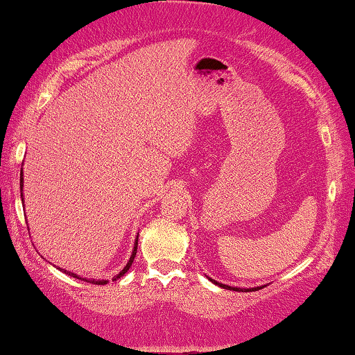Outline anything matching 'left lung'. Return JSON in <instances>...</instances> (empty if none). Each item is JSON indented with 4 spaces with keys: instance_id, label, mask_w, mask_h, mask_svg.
I'll return each mask as SVG.
<instances>
[{
    "instance_id": "8db88e82",
    "label": "left lung",
    "mask_w": 355,
    "mask_h": 355,
    "mask_svg": "<svg viewBox=\"0 0 355 355\" xmlns=\"http://www.w3.org/2000/svg\"><path fill=\"white\" fill-rule=\"evenodd\" d=\"M209 282H213L214 285L220 286V288H225V290H232V291H256V290H261L263 286H254V288H239V286H230V285H224V284H219L218 280H213L211 277H208ZM266 286V285H264Z\"/></svg>"
}]
</instances>
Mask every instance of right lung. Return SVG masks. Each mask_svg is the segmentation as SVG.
<instances>
[{
  "label": "right lung",
  "instance_id": "right-lung-1",
  "mask_svg": "<svg viewBox=\"0 0 355 355\" xmlns=\"http://www.w3.org/2000/svg\"><path fill=\"white\" fill-rule=\"evenodd\" d=\"M22 189H24V173L20 171V198H22V205H24V192H22ZM137 237H139V235H137ZM137 237H136V241H135V248H132V253H131V256H130V261H128L126 266L123 267V270L118 272V274H116V275H115L114 279H112V280H118V279H120V277H123V275L126 274L128 270H130V267H131V264H132V261H135L136 251H137ZM59 270H60V272H64V274H67V275H70V277H75V279H78V280H83V282H89V284H94V285H105V284H109V280H96V279H86V277H80V275H76V274H73V272H70V270L60 269V267H59Z\"/></svg>",
  "mask_w": 355,
  "mask_h": 355
}]
</instances>
